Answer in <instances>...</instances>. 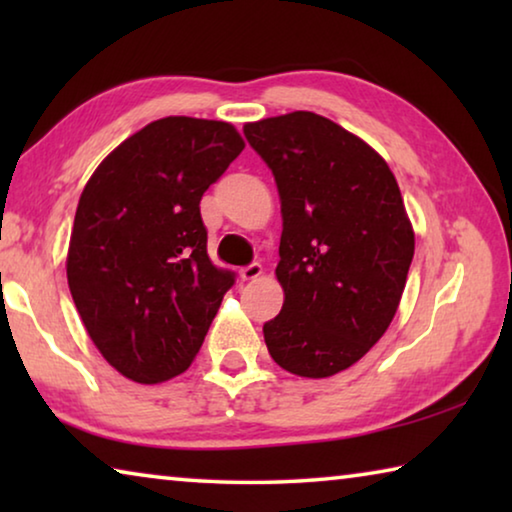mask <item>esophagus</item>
I'll use <instances>...</instances> for the list:
<instances>
[{"label": "esophagus", "mask_w": 512, "mask_h": 512, "mask_svg": "<svg viewBox=\"0 0 512 512\" xmlns=\"http://www.w3.org/2000/svg\"><path fill=\"white\" fill-rule=\"evenodd\" d=\"M262 275V264H257V262H253V264H248V266H244L239 271V277L244 282H248V280H257V277Z\"/></svg>", "instance_id": "1"}]
</instances>
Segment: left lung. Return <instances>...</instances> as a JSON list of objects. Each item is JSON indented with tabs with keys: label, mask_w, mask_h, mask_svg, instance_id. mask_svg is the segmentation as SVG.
Masks as SVG:
<instances>
[{
	"label": "left lung",
	"mask_w": 512,
	"mask_h": 512,
	"mask_svg": "<svg viewBox=\"0 0 512 512\" xmlns=\"http://www.w3.org/2000/svg\"><path fill=\"white\" fill-rule=\"evenodd\" d=\"M282 203V311L264 323L277 366L323 379L350 368L391 325L415 250L393 171L361 137L296 110L244 126Z\"/></svg>",
	"instance_id": "1"
}]
</instances>
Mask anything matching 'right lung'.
I'll return each instance as SVG.
<instances>
[{"label":"right lung","mask_w":512,"mask_h":512,"mask_svg":"<svg viewBox=\"0 0 512 512\" xmlns=\"http://www.w3.org/2000/svg\"><path fill=\"white\" fill-rule=\"evenodd\" d=\"M244 146L228 121L164 117L121 142L83 189L69 291L103 359L137 384L192 366L235 284L207 257L201 198Z\"/></svg>","instance_id":"1"}]
</instances>
